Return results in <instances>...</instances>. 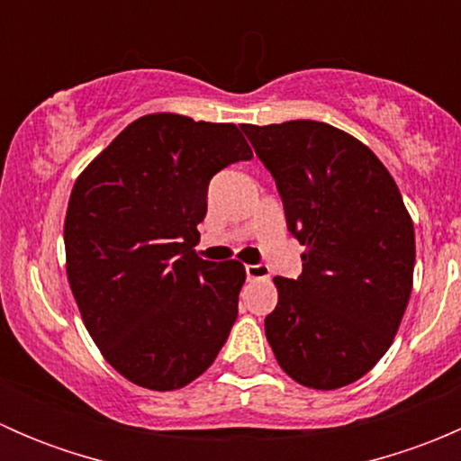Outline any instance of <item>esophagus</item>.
<instances>
[{"label": "esophagus", "instance_id": "34e87169", "mask_svg": "<svg viewBox=\"0 0 461 461\" xmlns=\"http://www.w3.org/2000/svg\"><path fill=\"white\" fill-rule=\"evenodd\" d=\"M245 272H248L249 281H260V278H267L269 276V269L267 265H245Z\"/></svg>", "mask_w": 461, "mask_h": 461}]
</instances>
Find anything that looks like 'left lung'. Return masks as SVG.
Here are the masks:
<instances>
[{
	"label": "left lung",
	"mask_w": 461,
	"mask_h": 461,
	"mask_svg": "<svg viewBox=\"0 0 461 461\" xmlns=\"http://www.w3.org/2000/svg\"><path fill=\"white\" fill-rule=\"evenodd\" d=\"M276 180L287 230L305 252L299 278H274L265 337L301 385L355 384L393 343L415 269V227L397 183L350 133L317 122L240 124Z\"/></svg>",
	"instance_id": "1"
}]
</instances>
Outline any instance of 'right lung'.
<instances>
[{
    "label": "right lung",
    "mask_w": 461,
    "mask_h": 461,
    "mask_svg": "<svg viewBox=\"0 0 461 461\" xmlns=\"http://www.w3.org/2000/svg\"><path fill=\"white\" fill-rule=\"evenodd\" d=\"M249 158L236 124L149 113L77 176L64 221L68 285L102 357L131 384L183 388L230 337L243 263L194 248L212 176Z\"/></svg>",
    "instance_id": "1"
}]
</instances>
